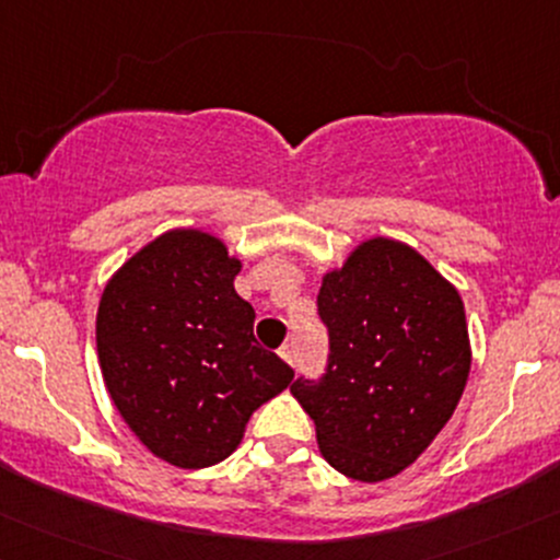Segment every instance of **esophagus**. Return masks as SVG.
<instances>
[{"label": "esophagus", "mask_w": 560, "mask_h": 560, "mask_svg": "<svg viewBox=\"0 0 560 560\" xmlns=\"http://www.w3.org/2000/svg\"><path fill=\"white\" fill-rule=\"evenodd\" d=\"M279 355L281 359L287 361V364L290 366H294V350H292V346H281V350H279Z\"/></svg>", "instance_id": "34e87169"}]
</instances>
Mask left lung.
Instances as JSON below:
<instances>
[{"label":"left lung","mask_w":560,"mask_h":560,"mask_svg":"<svg viewBox=\"0 0 560 560\" xmlns=\"http://www.w3.org/2000/svg\"><path fill=\"white\" fill-rule=\"evenodd\" d=\"M318 316L329 329L327 374L292 385L318 452L353 481L398 476L450 422L468 383L463 298L409 244L374 236L324 273Z\"/></svg>","instance_id":"left-lung-1"}]
</instances>
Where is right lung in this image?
I'll return each mask as SVG.
<instances>
[{
    "label": "right lung",
    "mask_w": 560,
    "mask_h": 560,
    "mask_svg": "<svg viewBox=\"0 0 560 560\" xmlns=\"http://www.w3.org/2000/svg\"><path fill=\"white\" fill-rule=\"evenodd\" d=\"M242 260L212 233L175 229L135 252L97 305V361L110 401L145 450L175 468L223 463L252 411L294 372L252 335L233 290Z\"/></svg>",
    "instance_id": "add662e5"
}]
</instances>
